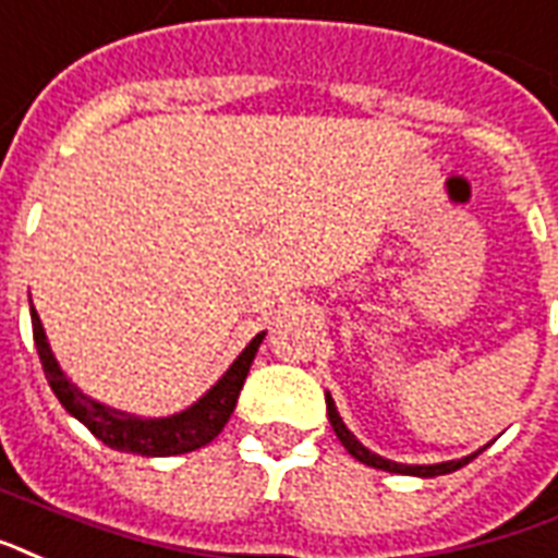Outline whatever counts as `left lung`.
Segmentation results:
<instances>
[{"instance_id": "1", "label": "left lung", "mask_w": 558, "mask_h": 558, "mask_svg": "<svg viewBox=\"0 0 558 558\" xmlns=\"http://www.w3.org/2000/svg\"><path fill=\"white\" fill-rule=\"evenodd\" d=\"M327 418H330V427L336 430V436H339V441L345 445V450L351 453L354 459H360V462H365V465L372 468H380V471H392V474H412V477H439V474H450V471H457V468L468 465L471 459L477 457H465V459H457V462H439V465H401V462H392V459H383L377 457V453H372L368 448H363L360 441L351 436V430H348L345 424H342V418H339V412H336L333 407V398L327 395Z\"/></svg>"}]
</instances>
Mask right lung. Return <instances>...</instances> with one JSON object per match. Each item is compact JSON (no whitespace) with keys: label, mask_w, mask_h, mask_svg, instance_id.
<instances>
[{"label":"right lung","mask_w":558,"mask_h":558,"mask_svg":"<svg viewBox=\"0 0 558 558\" xmlns=\"http://www.w3.org/2000/svg\"><path fill=\"white\" fill-rule=\"evenodd\" d=\"M32 330L34 345L40 354L43 372L46 380L52 386V392L58 395V401L63 403V410L75 415V418L87 427L99 441H105L108 448L125 450V453H140V457H175V453H190L204 445H210L222 427L231 418L236 398L242 392V383L248 377V368L254 363V354L260 348L263 336L257 333L248 342V348L242 351L228 372L222 374V380L213 386L210 392L204 395L202 401L193 403L190 410L169 415V418H137V415H125V412L110 410L101 403L84 398V395L72 386L63 372L58 368L52 356V348L46 342L43 333L40 316L32 307Z\"/></svg>","instance_id":"obj_1"}]
</instances>
